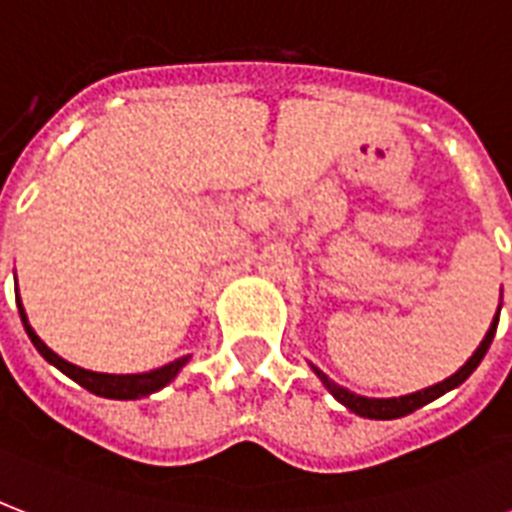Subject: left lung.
Wrapping results in <instances>:
<instances>
[{
	"mask_svg": "<svg viewBox=\"0 0 512 512\" xmlns=\"http://www.w3.org/2000/svg\"><path fill=\"white\" fill-rule=\"evenodd\" d=\"M497 321H500V313H497V319L492 321V329L486 332L484 342L478 345V350L473 353V356L468 358V364L462 366L460 372H454L452 377H446L444 382H438V385H430V388L425 390H417V393H412V396H401V398H366V396H356V393H350V390L340 388L337 382H332L324 372H319L316 369V374L321 377V382L327 385V390L332 393V396L340 401V404H345L350 409V412H356L358 417H369V420H396V417H404V414H412L414 409H420V406L430 404V401H436L438 396H444L446 390L457 388V385H462V382L468 380L470 374H473V369H476L478 364H481V358L486 356V350H489V345H492V337L494 332H497Z\"/></svg>",
	"mask_w": 512,
	"mask_h": 512,
	"instance_id": "left-lung-1",
	"label": "left lung"
}]
</instances>
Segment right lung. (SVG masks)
I'll use <instances>...</instances> for the list:
<instances>
[{"mask_svg":"<svg viewBox=\"0 0 512 512\" xmlns=\"http://www.w3.org/2000/svg\"><path fill=\"white\" fill-rule=\"evenodd\" d=\"M18 308H20V319H23V327H26L28 337H31V342L36 345V350H39V353H42V356L47 358L52 366H58L60 372L68 374L71 380H76L79 385H82V388H87L90 393H95V396L122 398V401H127V398H140V396H148V393H156V390L164 388L167 382L175 380V374L180 372L185 361H188V356H183V358H177V361H172V364L162 366V369H154V372H146V374L87 372V369H82V366L68 364V361H63L58 353H52V350L47 348V345H44L39 337H36L34 329L28 327L26 313H23V305H20V300H18Z\"/></svg>","mask_w":512,"mask_h":512,"instance_id":"add662e5","label":"right lung"}]
</instances>
